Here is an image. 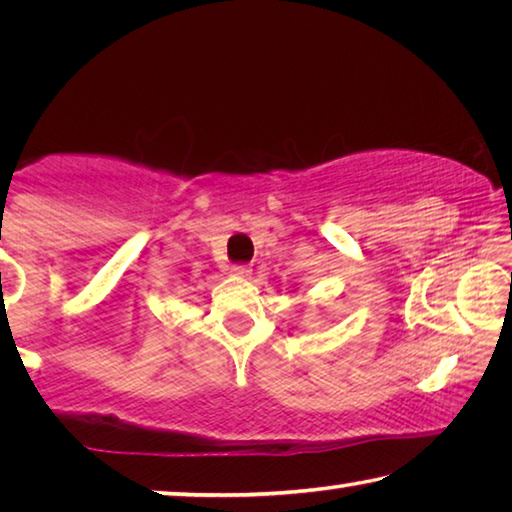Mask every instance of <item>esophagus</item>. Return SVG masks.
Instances as JSON below:
<instances>
[{
	"instance_id": "1",
	"label": "esophagus",
	"mask_w": 512,
	"mask_h": 512,
	"mask_svg": "<svg viewBox=\"0 0 512 512\" xmlns=\"http://www.w3.org/2000/svg\"><path fill=\"white\" fill-rule=\"evenodd\" d=\"M232 275H237V277H248V275H250V268H248V266H244V264H237V266H232Z\"/></svg>"
}]
</instances>
